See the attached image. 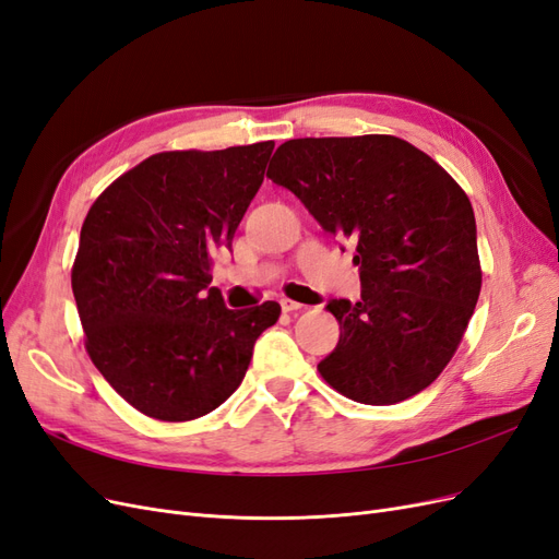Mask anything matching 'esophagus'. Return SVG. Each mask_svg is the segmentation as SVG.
<instances>
[{
	"mask_svg": "<svg viewBox=\"0 0 559 559\" xmlns=\"http://www.w3.org/2000/svg\"><path fill=\"white\" fill-rule=\"evenodd\" d=\"M280 302H282V310H284V312H296V310L302 308L300 302H296V300H292V298H282Z\"/></svg>",
	"mask_w": 559,
	"mask_h": 559,
	"instance_id": "1",
	"label": "esophagus"
}]
</instances>
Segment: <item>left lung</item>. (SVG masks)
Returning a JSON list of instances; mask_svg holds the SVG:
<instances>
[{
	"label": "left lung",
	"instance_id": "left-lung-1",
	"mask_svg": "<svg viewBox=\"0 0 559 559\" xmlns=\"http://www.w3.org/2000/svg\"><path fill=\"white\" fill-rule=\"evenodd\" d=\"M267 177L357 249L361 300H331L341 341L317 370L337 394L392 405L454 357L480 296L476 216L425 151L394 134L284 142Z\"/></svg>",
	"mask_w": 559,
	"mask_h": 559
}]
</instances>
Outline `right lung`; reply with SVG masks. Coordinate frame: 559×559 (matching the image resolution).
Segmentation results:
<instances>
[{
    "label": "right lung",
    "mask_w": 559,
    "mask_h": 559,
    "mask_svg": "<svg viewBox=\"0 0 559 559\" xmlns=\"http://www.w3.org/2000/svg\"><path fill=\"white\" fill-rule=\"evenodd\" d=\"M275 142L163 151L111 181L81 226L72 292L86 352L132 408L189 421L240 386L280 302L228 310L212 249L230 247Z\"/></svg>",
    "instance_id": "right-lung-1"
}]
</instances>
